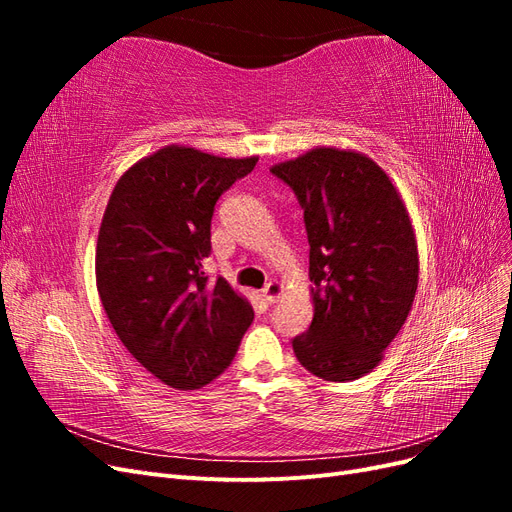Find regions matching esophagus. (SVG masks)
<instances>
[{
	"instance_id": "1",
	"label": "esophagus",
	"mask_w": 512,
	"mask_h": 512,
	"mask_svg": "<svg viewBox=\"0 0 512 512\" xmlns=\"http://www.w3.org/2000/svg\"><path fill=\"white\" fill-rule=\"evenodd\" d=\"M282 294H284V286L277 280L269 282L265 288H262V297H265L267 303H277L282 299Z\"/></svg>"
}]
</instances>
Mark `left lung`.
<instances>
[{
    "instance_id": "left-lung-1",
    "label": "left lung",
    "mask_w": 512,
    "mask_h": 512,
    "mask_svg": "<svg viewBox=\"0 0 512 512\" xmlns=\"http://www.w3.org/2000/svg\"><path fill=\"white\" fill-rule=\"evenodd\" d=\"M303 207L314 318L292 339L299 363L350 382L384 359L418 286V245L408 207L361 151L314 147L271 166Z\"/></svg>"
}]
</instances>
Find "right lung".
Here are the masks:
<instances>
[{
    "mask_svg": "<svg viewBox=\"0 0 512 512\" xmlns=\"http://www.w3.org/2000/svg\"><path fill=\"white\" fill-rule=\"evenodd\" d=\"M258 156L166 145L132 164L108 198L96 286L121 344L149 374L194 391L232 363L254 309L224 277L209 282L213 207Z\"/></svg>",
    "mask_w": 512,
    "mask_h": 512,
    "instance_id": "add662e5",
    "label": "right lung"
}]
</instances>
